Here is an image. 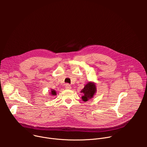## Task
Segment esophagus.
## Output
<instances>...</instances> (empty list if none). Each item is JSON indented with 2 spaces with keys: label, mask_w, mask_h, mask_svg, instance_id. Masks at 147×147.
<instances>
[{
  "label": "esophagus",
  "mask_w": 147,
  "mask_h": 147,
  "mask_svg": "<svg viewBox=\"0 0 147 147\" xmlns=\"http://www.w3.org/2000/svg\"><path fill=\"white\" fill-rule=\"evenodd\" d=\"M65 88L67 90H70V89L71 88V87L70 86V85L69 84H66V86H65Z\"/></svg>",
  "instance_id": "esophagus-1"
}]
</instances>
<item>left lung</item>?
<instances>
[{
    "label": "left lung",
    "instance_id": "1",
    "mask_svg": "<svg viewBox=\"0 0 147 147\" xmlns=\"http://www.w3.org/2000/svg\"><path fill=\"white\" fill-rule=\"evenodd\" d=\"M96 92V86L93 82H88L86 84L81 91V92H83L84 94L82 96V99L83 101L86 102L88 100L91 99L94 95Z\"/></svg>",
    "mask_w": 147,
    "mask_h": 147
}]
</instances>
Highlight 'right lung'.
<instances>
[{"label":"right lung","instance_id":"right-lung-1","mask_svg":"<svg viewBox=\"0 0 147 147\" xmlns=\"http://www.w3.org/2000/svg\"><path fill=\"white\" fill-rule=\"evenodd\" d=\"M51 94H52V95H56V91H55V90H52V91H51Z\"/></svg>","mask_w":147,"mask_h":147}]
</instances>
